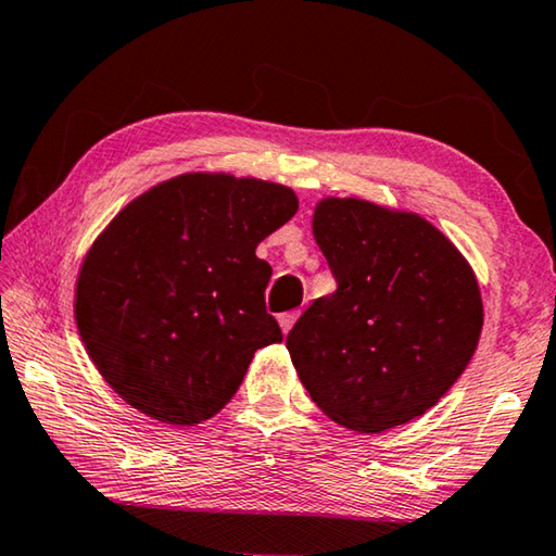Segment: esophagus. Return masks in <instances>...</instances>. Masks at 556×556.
<instances>
[{
    "mask_svg": "<svg viewBox=\"0 0 556 556\" xmlns=\"http://www.w3.org/2000/svg\"><path fill=\"white\" fill-rule=\"evenodd\" d=\"M296 318H299V312H287V314H281V316H279V326H281V331L289 333V331H291V326L296 324Z\"/></svg>",
    "mask_w": 556,
    "mask_h": 556,
    "instance_id": "obj_1",
    "label": "esophagus"
}]
</instances>
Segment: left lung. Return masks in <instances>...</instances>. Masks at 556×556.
Here are the masks:
<instances>
[{"mask_svg": "<svg viewBox=\"0 0 556 556\" xmlns=\"http://www.w3.org/2000/svg\"><path fill=\"white\" fill-rule=\"evenodd\" d=\"M314 240L338 289L287 336L299 380L328 419L382 434L454 388L483 328L473 267L419 213L326 195Z\"/></svg>", "mask_w": 556, "mask_h": 556, "instance_id": "8db88e82", "label": "left lung"}]
</instances>
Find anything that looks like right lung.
<instances>
[{
	"mask_svg": "<svg viewBox=\"0 0 556 556\" xmlns=\"http://www.w3.org/2000/svg\"><path fill=\"white\" fill-rule=\"evenodd\" d=\"M299 211L289 186L188 172L131 199L92 240L75 279V324L122 400L195 427L238 392L252 357L281 341L265 308L257 244Z\"/></svg>",
	"mask_w": 556,
	"mask_h": 556,
	"instance_id": "right-lung-1",
	"label": "right lung"
}]
</instances>
